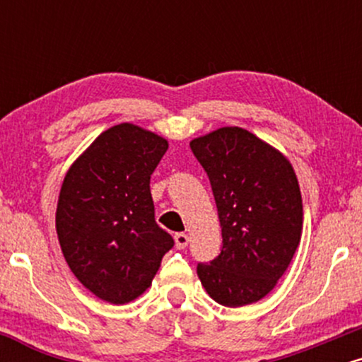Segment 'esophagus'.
<instances>
[{
	"mask_svg": "<svg viewBox=\"0 0 362 362\" xmlns=\"http://www.w3.org/2000/svg\"><path fill=\"white\" fill-rule=\"evenodd\" d=\"M187 245H189V235L185 233H177L175 235V247L178 250H182V248H185Z\"/></svg>",
	"mask_w": 362,
	"mask_h": 362,
	"instance_id": "34e87169",
	"label": "esophagus"
}]
</instances>
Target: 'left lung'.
<instances>
[{
	"mask_svg": "<svg viewBox=\"0 0 362 362\" xmlns=\"http://www.w3.org/2000/svg\"><path fill=\"white\" fill-rule=\"evenodd\" d=\"M213 189L223 248L197 276L216 303L252 305L276 288L301 240L303 202L293 165L242 127L190 141Z\"/></svg>",
	"mask_w": 362,
	"mask_h": 362,
	"instance_id": "8db88e82",
	"label": "left lung"
}]
</instances>
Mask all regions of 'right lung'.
Wrapping results in <instances>:
<instances>
[{"label": "right lung", "mask_w": 362, "mask_h": 362, "mask_svg": "<svg viewBox=\"0 0 362 362\" xmlns=\"http://www.w3.org/2000/svg\"><path fill=\"white\" fill-rule=\"evenodd\" d=\"M168 149L155 132L122 122L69 167L56 209L62 255L100 300L126 305L151 286L173 238L155 221L149 178Z\"/></svg>", "instance_id": "right-lung-1"}]
</instances>
